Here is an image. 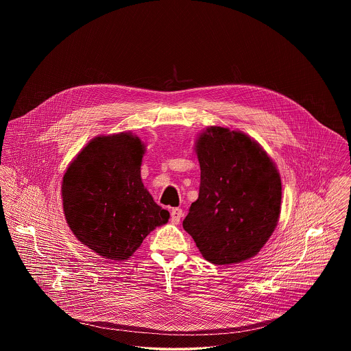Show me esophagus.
<instances>
[{"label":"esophagus","mask_w":351,"mask_h":351,"mask_svg":"<svg viewBox=\"0 0 351 351\" xmlns=\"http://www.w3.org/2000/svg\"><path fill=\"white\" fill-rule=\"evenodd\" d=\"M183 217V210L180 208H173L171 210V222L178 225L180 222V219Z\"/></svg>","instance_id":"34e87169"}]
</instances>
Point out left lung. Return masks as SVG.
<instances>
[{"label":"left lung","instance_id":"left-lung-1","mask_svg":"<svg viewBox=\"0 0 351 351\" xmlns=\"http://www.w3.org/2000/svg\"><path fill=\"white\" fill-rule=\"evenodd\" d=\"M199 199L183 221L202 256L233 265L255 256L274 233L282 180L259 143L242 132L210 126L196 139Z\"/></svg>","mask_w":351,"mask_h":351}]
</instances>
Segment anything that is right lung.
<instances>
[{
  "label": "right lung",
  "mask_w": 351,
  "mask_h": 351,
  "mask_svg": "<svg viewBox=\"0 0 351 351\" xmlns=\"http://www.w3.org/2000/svg\"><path fill=\"white\" fill-rule=\"evenodd\" d=\"M143 154V143L132 133L101 135L77 154L63 176L69 229L105 259L126 261L156 226L168 222V210L142 183Z\"/></svg>",
  "instance_id": "right-lung-1"
}]
</instances>
